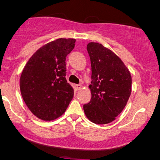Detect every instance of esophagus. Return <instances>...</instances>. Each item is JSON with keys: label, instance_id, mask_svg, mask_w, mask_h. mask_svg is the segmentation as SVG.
Wrapping results in <instances>:
<instances>
[{"label": "esophagus", "instance_id": "34e87169", "mask_svg": "<svg viewBox=\"0 0 160 160\" xmlns=\"http://www.w3.org/2000/svg\"><path fill=\"white\" fill-rule=\"evenodd\" d=\"M82 85L81 84H75L74 85V88L76 90H79L80 89H82Z\"/></svg>", "mask_w": 160, "mask_h": 160}]
</instances>
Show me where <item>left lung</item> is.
I'll use <instances>...</instances> for the list:
<instances>
[{"label": "left lung", "instance_id": "1", "mask_svg": "<svg viewBox=\"0 0 160 160\" xmlns=\"http://www.w3.org/2000/svg\"><path fill=\"white\" fill-rule=\"evenodd\" d=\"M91 63V99L84 104V113L95 124L115 120L127 104L131 93V76L123 62L98 43L87 46Z\"/></svg>", "mask_w": 160, "mask_h": 160}]
</instances>
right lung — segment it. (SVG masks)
Instances as JSON below:
<instances>
[{
    "label": "right lung",
    "instance_id": "add662e5",
    "mask_svg": "<svg viewBox=\"0 0 160 160\" xmlns=\"http://www.w3.org/2000/svg\"><path fill=\"white\" fill-rule=\"evenodd\" d=\"M76 39L58 38L41 47L29 58L20 78L23 101L35 116L51 121L61 116L73 97L66 79V57Z\"/></svg>",
    "mask_w": 160,
    "mask_h": 160
}]
</instances>
